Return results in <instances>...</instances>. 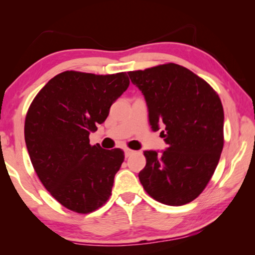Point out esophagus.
<instances>
[{"instance_id":"34e87169","label":"esophagus","mask_w":255,"mask_h":255,"mask_svg":"<svg viewBox=\"0 0 255 255\" xmlns=\"http://www.w3.org/2000/svg\"><path fill=\"white\" fill-rule=\"evenodd\" d=\"M133 153H135V150L129 149V148H125V156H126V157H129V156H130V155H132Z\"/></svg>"}]
</instances>
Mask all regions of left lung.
Here are the masks:
<instances>
[{
	"label": "left lung",
	"instance_id": "left-lung-1",
	"mask_svg": "<svg viewBox=\"0 0 255 255\" xmlns=\"http://www.w3.org/2000/svg\"><path fill=\"white\" fill-rule=\"evenodd\" d=\"M144 94L149 124L167 148L145 150L139 181L148 195L169 206L189 204L204 191L221 158L224 109L217 92L188 68L167 63L128 72Z\"/></svg>",
	"mask_w": 255,
	"mask_h": 255
}]
</instances>
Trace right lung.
Listing matches in <instances>:
<instances>
[{
    "instance_id": "obj_1",
    "label": "right lung",
    "mask_w": 255,
    "mask_h": 255,
    "mask_svg": "<svg viewBox=\"0 0 255 255\" xmlns=\"http://www.w3.org/2000/svg\"><path fill=\"white\" fill-rule=\"evenodd\" d=\"M129 86L126 73L66 71L54 76L30 105L24 139L38 178L60 205L89 214L111 196L123 149L90 144L110 107Z\"/></svg>"
}]
</instances>
